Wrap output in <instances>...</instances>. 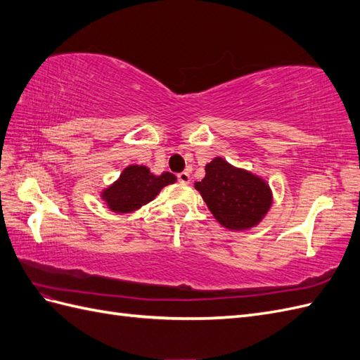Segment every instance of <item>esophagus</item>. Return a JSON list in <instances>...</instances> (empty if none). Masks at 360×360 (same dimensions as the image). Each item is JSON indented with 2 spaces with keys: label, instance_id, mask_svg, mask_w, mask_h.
<instances>
[{
  "label": "esophagus",
  "instance_id": "esophagus-1",
  "mask_svg": "<svg viewBox=\"0 0 360 360\" xmlns=\"http://www.w3.org/2000/svg\"><path fill=\"white\" fill-rule=\"evenodd\" d=\"M177 179H179L180 183H183V185H188V183L191 181V174L186 172V171H183L177 175Z\"/></svg>",
  "mask_w": 360,
  "mask_h": 360
}]
</instances>
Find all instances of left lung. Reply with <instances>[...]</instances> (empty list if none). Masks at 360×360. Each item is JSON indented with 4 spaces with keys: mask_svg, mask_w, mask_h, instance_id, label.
I'll use <instances>...</instances> for the list:
<instances>
[{
    "mask_svg": "<svg viewBox=\"0 0 360 360\" xmlns=\"http://www.w3.org/2000/svg\"><path fill=\"white\" fill-rule=\"evenodd\" d=\"M195 189L217 221L232 231L258 224L271 205V192L264 180L233 168L220 157L206 165L205 179L195 181Z\"/></svg>",
    "mask_w": 360,
    "mask_h": 360,
    "instance_id": "left-lung-1",
    "label": "left lung"
}]
</instances>
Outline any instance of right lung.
<instances>
[{
	"mask_svg": "<svg viewBox=\"0 0 360 360\" xmlns=\"http://www.w3.org/2000/svg\"><path fill=\"white\" fill-rule=\"evenodd\" d=\"M175 181V175L163 172L153 175L146 166L131 165L120 174L119 180L103 191L102 198L114 212H133L151 200L165 188Z\"/></svg>",
	"mask_w": 360,
	"mask_h": 360,
	"instance_id": "right-lung-1",
	"label": "right lung"
}]
</instances>
